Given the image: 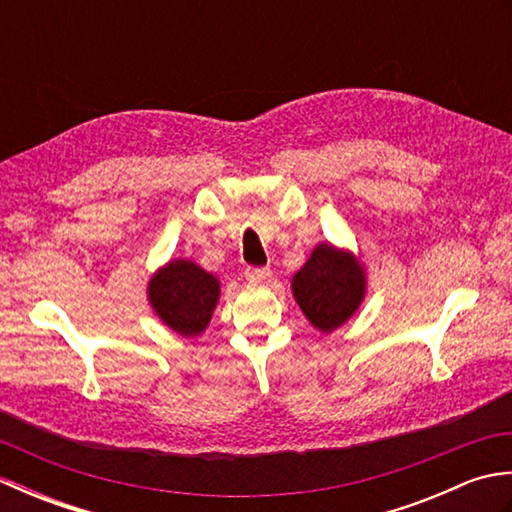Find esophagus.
<instances>
[{
	"mask_svg": "<svg viewBox=\"0 0 512 512\" xmlns=\"http://www.w3.org/2000/svg\"><path fill=\"white\" fill-rule=\"evenodd\" d=\"M244 275L250 284H266V281H270V277H273L270 268H246Z\"/></svg>",
	"mask_w": 512,
	"mask_h": 512,
	"instance_id": "34e87169",
	"label": "esophagus"
}]
</instances>
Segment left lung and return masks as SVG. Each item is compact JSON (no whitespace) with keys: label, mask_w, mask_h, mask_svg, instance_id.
<instances>
[{"label":"left lung","mask_w":512,"mask_h":512,"mask_svg":"<svg viewBox=\"0 0 512 512\" xmlns=\"http://www.w3.org/2000/svg\"><path fill=\"white\" fill-rule=\"evenodd\" d=\"M290 288L306 319L319 332L330 334L361 308L367 275L354 253L323 242L314 246Z\"/></svg>","instance_id":"left-lung-1"}]
</instances>
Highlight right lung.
Here are the masks:
<instances>
[{
    "mask_svg": "<svg viewBox=\"0 0 512 512\" xmlns=\"http://www.w3.org/2000/svg\"><path fill=\"white\" fill-rule=\"evenodd\" d=\"M149 306L158 319L180 336H200L220 301V279L191 259H171L147 286Z\"/></svg>",
    "mask_w": 512,
    "mask_h": 512,
    "instance_id": "1",
    "label": "right lung"
}]
</instances>
